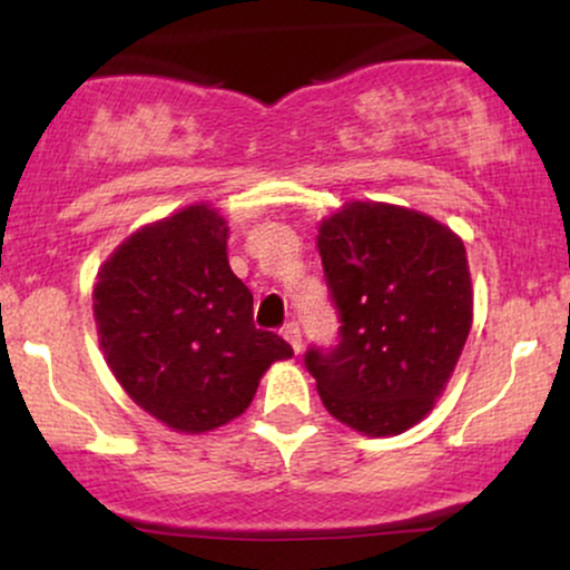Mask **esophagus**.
Returning a JSON list of instances; mask_svg holds the SVG:
<instances>
[{
    "instance_id": "1",
    "label": "esophagus",
    "mask_w": 570,
    "mask_h": 570,
    "mask_svg": "<svg viewBox=\"0 0 570 570\" xmlns=\"http://www.w3.org/2000/svg\"><path fill=\"white\" fill-rule=\"evenodd\" d=\"M281 335L289 340L292 348L299 353V348H303V335H299V324L297 322H289V324L281 326Z\"/></svg>"
}]
</instances>
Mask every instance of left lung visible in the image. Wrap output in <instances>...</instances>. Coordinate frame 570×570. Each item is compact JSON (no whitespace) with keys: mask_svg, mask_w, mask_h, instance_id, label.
Here are the masks:
<instances>
[{"mask_svg":"<svg viewBox=\"0 0 570 570\" xmlns=\"http://www.w3.org/2000/svg\"><path fill=\"white\" fill-rule=\"evenodd\" d=\"M337 340L305 367L345 426L389 436L434 407L472 330L466 248L410 208L348 203L318 230Z\"/></svg>","mask_w":570,"mask_h":570,"instance_id":"1","label":"left lung"}]
</instances>
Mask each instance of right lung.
Instances as JSON below:
<instances>
[{
  "instance_id": "obj_1",
  "label": "right lung",
  "mask_w": 570,
  "mask_h": 570,
  "mask_svg": "<svg viewBox=\"0 0 570 570\" xmlns=\"http://www.w3.org/2000/svg\"><path fill=\"white\" fill-rule=\"evenodd\" d=\"M252 305L227 263L225 219L208 206L130 235L94 289L115 377L141 410L187 434L238 417L265 370L294 353L276 332L254 326Z\"/></svg>"
}]
</instances>
